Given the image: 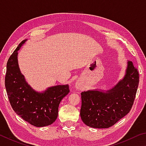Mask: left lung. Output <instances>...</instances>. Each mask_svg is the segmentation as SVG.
<instances>
[{"instance_id": "left-lung-1", "label": "left lung", "mask_w": 146, "mask_h": 146, "mask_svg": "<svg viewBox=\"0 0 146 146\" xmlns=\"http://www.w3.org/2000/svg\"><path fill=\"white\" fill-rule=\"evenodd\" d=\"M127 64L125 77L108 93L96 90L81 93L80 114L88 126L109 128L129 113L135 99L139 73L131 61Z\"/></svg>"}]
</instances>
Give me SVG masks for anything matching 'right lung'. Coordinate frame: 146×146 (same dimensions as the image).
I'll use <instances>...</instances> for the list:
<instances>
[{"mask_svg":"<svg viewBox=\"0 0 146 146\" xmlns=\"http://www.w3.org/2000/svg\"><path fill=\"white\" fill-rule=\"evenodd\" d=\"M25 41L19 44L8 59L5 87L10 104L17 115L34 126H46L56 120L59 104L70 92V89L68 85L56 86L40 93L28 84L17 61V51Z\"/></svg>","mask_w":146,"mask_h":146,"instance_id":"add662e5","label":"right lung"}]
</instances>
